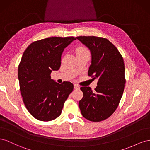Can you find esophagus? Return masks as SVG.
Wrapping results in <instances>:
<instances>
[{
	"mask_svg": "<svg viewBox=\"0 0 150 150\" xmlns=\"http://www.w3.org/2000/svg\"><path fill=\"white\" fill-rule=\"evenodd\" d=\"M74 88L75 89H80V86L78 84H74Z\"/></svg>",
	"mask_w": 150,
	"mask_h": 150,
	"instance_id": "obj_1",
	"label": "esophagus"
}]
</instances>
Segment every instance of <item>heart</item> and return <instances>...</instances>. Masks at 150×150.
<instances>
[{"mask_svg":"<svg viewBox=\"0 0 150 150\" xmlns=\"http://www.w3.org/2000/svg\"><path fill=\"white\" fill-rule=\"evenodd\" d=\"M86 51H88V50H87V49H85V48H84V47H78V49H76V52H77V53L84 52H86Z\"/></svg>","mask_w":150,"mask_h":150,"instance_id":"b5f03b06","label":"heart"}]
</instances>
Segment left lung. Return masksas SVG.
<instances>
[{
  "mask_svg": "<svg viewBox=\"0 0 150 150\" xmlns=\"http://www.w3.org/2000/svg\"><path fill=\"white\" fill-rule=\"evenodd\" d=\"M79 40L91 52L92 61L88 76L98 79L95 91L83 86V98L79 102L86 119L99 122L110 117L118 106L126 83L125 63L114 44L107 39L96 36H79Z\"/></svg>",
  "mask_w": 150,
  "mask_h": 150,
  "instance_id": "8db88e82",
  "label": "left lung"
}]
</instances>
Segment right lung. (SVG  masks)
Returning <instances> with one entry per match:
<instances>
[{
  "label": "right lung",
  "instance_id": "obj_1",
  "mask_svg": "<svg viewBox=\"0 0 150 150\" xmlns=\"http://www.w3.org/2000/svg\"><path fill=\"white\" fill-rule=\"evenodd\" d=\"M74 37H51L32 42L18 67L20 91L27 110L35 119L49 121L61 114L64 104L74 89L70 82L58 84L51 79L57 71L61 55Z\"/></svg>",
  "mask_w": 150,
  "mask_h": 150
}]
</instances>
